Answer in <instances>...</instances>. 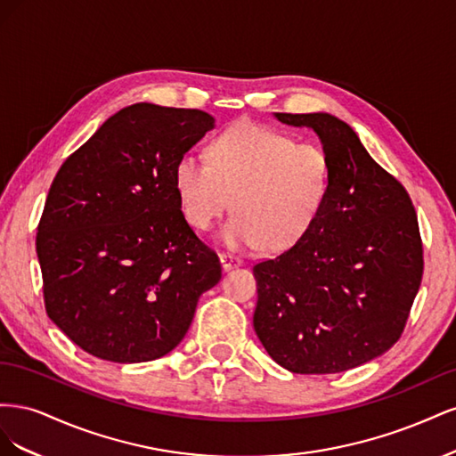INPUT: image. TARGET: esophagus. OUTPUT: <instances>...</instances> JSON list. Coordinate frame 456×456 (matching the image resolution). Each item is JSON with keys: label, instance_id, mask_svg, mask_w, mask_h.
Here are the masks:
<instances>
[{"label": "esophagus", "instance_id": "esophagus-1", "mask_svg": "<svg viewBox=\"0 0 456 456\" xmlns=\"http://www.w3.org/2000/svg\"><path fill=\"white\" fill-rule=\"evenodd\" d=\"M220 265H223L224 270H232L236 266H241L243 260L236 255H230V253H220Z\"/></svg>", "mask_w": 456, "mask_h": 456}]
</instances>
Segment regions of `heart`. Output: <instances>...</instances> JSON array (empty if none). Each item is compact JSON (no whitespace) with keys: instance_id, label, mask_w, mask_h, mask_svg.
Returning a JSON list of instances; mask_svg holds the SVG:
<instances>
[{"instance_id":"obj_1","label":"heart","mask_w":456,"mask_h":456,"mask_svg":"<svg viewBox=\"0 0 456 456\" xmlns=\"http://www.w3.org/2000/svg\"><path fill=\"white\" fill-rule=\"evenodd\" d=\"M330 188V161L315 142L243 121L216 134L207 161L184 154L175 165V191L191 228L207 232L230 203L223 230L232 249H291L322 215Z\"/></svg>"}]
</instances>
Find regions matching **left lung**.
<instances>
[{"instance_id": "left-lung-1", "label": "left lung", "mask_w": 456, "mask_h": 456, "mask_svg": "<svg viewBox=\"0 0 456 456\" xmlns=\"http://www.w3.org/2000/svg\"><path fill=\"white\" fill-rule=\"evenodd\" d=\"M273 118L320 136L330 188L306 236L255 265V333L291 372L360 367L399 340L419 293L424 260L415 207L348 123L325 112Z\"/></svg>"}]
</instances>
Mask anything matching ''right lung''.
I'll return each mask as SVG.
<instances>
[{"mask_svg":"<svg viewBox=\"0 0 456 456\" xmlns=\"http://www.w3.org/2000/svg\"><path fill=\"white\" fill-rule=\"evenodd\" d=\"M215 127L201 110L139 102L108 118L51 184L36 238L51 322L114 363L178 346L218 256L175 191L178 158Z\"/></svg>","mask_w":456,"mask_h":456,"instance_id":"1","label":"right lung"}]
</instances>
